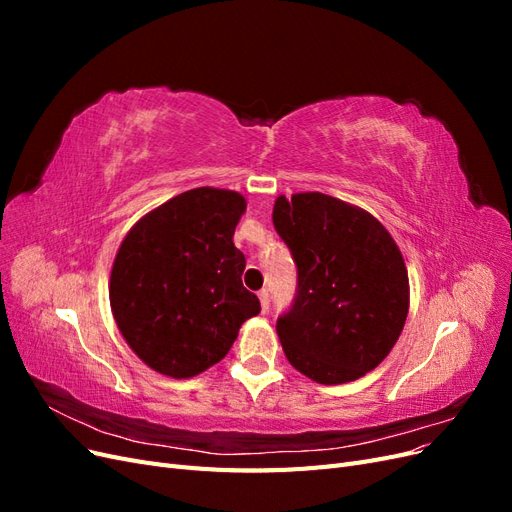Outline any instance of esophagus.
Returning a JSON list of instances; mask_svg holds the SVG:
<instances>
[{
  "label": "esophagus",
  "instance_id": "1",
  "mask_svg": "<svg viewBox=\"0 0 512 512\" xmlns=\"http://www.w3.org/2000/svg\"><path fill=\"white\" fill-rule=\"evenodd\" d=\"M258 299H260V307H262V312H269V290L267 288H262L260 292H258Z\"/></svg>",
  "mask_w": 512,
  "mask_h": 512
}]
</instances>
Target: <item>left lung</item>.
<instances>
[{"label": "left lung", "instance_id": "1", "mask_svg": "<svg viewBox=\"0 0 512 512\" xmlns=\"http://www.w3.org/2000/svg\"><path fill=\"white\" fill-rule=\"evenodd\" d=\"M273 226L297 265V294L277 318L288 361L320 384L359 380L406 324L399 247L374 215L320 192L277 198Z\"/></svg>", "mask_w": 512, "mask_h": 512}]
</instances>
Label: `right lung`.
Returning a JSON list of instances; mask_svg holds the SVG:
<instances>
[{
  "instance_id": "obj_1",
  "label": "right lung",
  "mask_w": 512,
  "mask_h": 512,
  "mask_svg": "<svg viewBox=\"0 0 512 512\" xmlns=\"http://www.w3.org/2000/svg\"><path fill=\"white\" fill-rule=\"evenodd\" d=\"M243 213L241 194L196 188L147 213L123 239L108 288L113 316L160 374L192 378L222 361L241 324L260 312L232 243Z\"/></svg>"
}]
</instances>
